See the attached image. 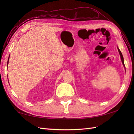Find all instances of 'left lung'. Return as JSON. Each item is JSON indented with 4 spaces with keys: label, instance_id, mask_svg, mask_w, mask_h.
Returning <instances> with one entry per match:
<instances>
[{
    "label": "left lung",
    "instance_id": "obj_1",
    "mask_svg": "<svg viewBox=\"0 0 134 134\" xmlns=\"http://www.w3.org/2000/svg\"><path fill=\"white\" fill-rule=\"evenodd\" d=\"M118 51H119V53H120V57H121V62H122V63H123V64L124 65V66L125 67V65H124V59H123V55H122V53H121V51L119 50V49L118 48Z\"/></svg>",
    "mask_w": 134,
    "mask_h": 134
}]
</instances>
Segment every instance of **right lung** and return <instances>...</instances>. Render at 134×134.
Masks as SVG:
<instances>
[{
  "label": "right lung",
  "instance_id": "add662e5",
  "mask_svg": "<svg viewBox=\"0 0 134 134\" xmlns=\"http://www.w3.org/2000/svg\"><path fill=\"white\" fill-rule=\"evenodd\" d=\"M8 60H9V58H8V61H7V64L8 63Z\"/></svg>",
  "mask_w": 134,
  "mask_h": 134
}]
</instances>
